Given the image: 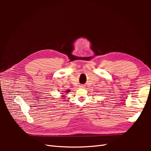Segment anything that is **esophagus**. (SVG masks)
<instances>
[{
    "label": "esophagus",
    "mask_w": 151,
    "mask_h": 151,
    "mask_svg": "<svg viewBox=\"0 0 151 151\" xmlns=\"http://www.w3.org/2000/svg\"><path fill=\"white\" fill-rule=\"evenodd\" d=\"M81 88H84V86H81Z\"/></svg>",
    "instance_id": "1"
}]
</instances>
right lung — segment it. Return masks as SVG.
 Returning a JSON list of instances; mask_svg holds the SVG:
<instances>
[{
	"instance_id": "1",
	"label": "right lung",
	"mask_w": 151,
	"mask_h": 151,
	"mask_svg": "<svg viewBox=\"0 0 151 151\" xmlns=\"http://www.w3.org/2000/svg\"><path fill=\"white\" fill-rule=\"evenodd\" d=\"M69 91H70V90H68V91H66L65 92H66V93H68V92H69Z\"/></svg>"
}]
</instances>
